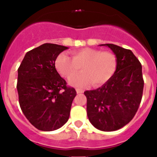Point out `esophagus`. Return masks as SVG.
I'll use <instances>...</instances> for the list:
<instances>
[{
    "label": "esophagus",
    "mask_w": 157,
    "mask_h": 157,
    "mask_svg": "<svg viewBox=\"0 0 157 157\" xmlns=\"http://www.w3.org/2000/svg\"><path fill=\"white\" fill-rule=\"evenodd\" d=\"M76 93H84V91H83L82 89H76Z\"/></svg>",
    "instance_id": "esophagus-1"
}]
</instances>
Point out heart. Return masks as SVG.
I'll return each instance as SVG.
<instances>
[{"label":"heart","mask_w":157,"mask_h":157,"mask_svg":"<svg viewBox=\"0 0 157 157\" xmlns=\"http://www.w3.org/2000/svg\"><path fill=\"white\" fill-rule=\"evenodd\" d=\"M55 66L67 79L75 75L81 68L82 72L69 80L71 85L85 87L92 82L94 86H101L113 77L117 70V60L109 51L85 48L72 52V58L64 52L59 54Z\"/></svg>","instance_id":"1"}]
</instances>
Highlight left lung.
<instances>
[{"label": "left lung", "instance_id": "left-lung-1", "mask_svg": "<svg viewBox=\"0 0 157 157\" xmlns=\"http://www.w3.org/2000/svg\"><path fill=\"white\" fill-rule=\"evenodd\" d=\"M100 45L115 54L117 70L102 86L85 92L87 115L97 129L116 131L129 123L137 112L144 89L142 66L131 50L113 44Z\"/></svg>", "mask_w": 157, "mask_h": 157}]
</instances>
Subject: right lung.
I'll use <instances>...</instances> for the list:
<instances>
[{
  "instance_id": "right-lung-1",
  "label": "right lung",
  "mask_w": 157,
  "mask_h": 157,
  "mask_svg": "<svg viewBox=\"0 0 157 157\" xmlns=\"http://www.w3.org/2000/svg\"><path fill=\"white\" fill-rule=\"evenodd\" d=\"M68 47L46 43L25 54L18 68L19 104L30 123L41 131L62 127L70 115L76 92L66 86L55 61Z\"/></svg>"
}]
</instances>
